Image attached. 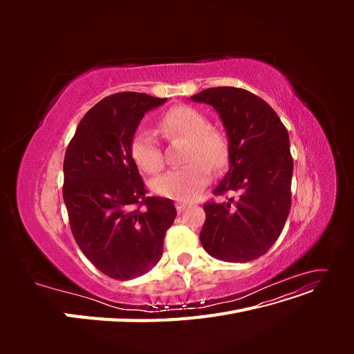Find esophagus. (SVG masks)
<instances>
[{
  "instance_id": "34e87169",
  "label": "esophagus",
  "mask_w": 354,
  "mask_h": 354,
  "mask_svg": "<svg viewBox=\"0 0 354 354\" xmlns=\"http://www.w3.org/2000/svg\"><path fill=\"white\" fill-rule=\"evenodd\" d=\"M186 207H187V203H186V202H177V203H176V208H177V211H178V212L183 211Z\"/></svg>"
}]
</instances>
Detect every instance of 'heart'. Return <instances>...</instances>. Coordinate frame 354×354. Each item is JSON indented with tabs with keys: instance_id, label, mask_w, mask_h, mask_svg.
<instances>
[{
	"instance_id": "obj_1",
	"label": "heart",
	"mask_w": 354,
	"mask_h": 354,
	"mask_svg": "<svg viewBox=\"0 0 354 354\" xmlns=\"http://www.w3.org/2000/svg\"><path fill=\"white\" fill-rule=\"evenodd\" d=\"M159 131L169 140L186 138L183 160L186 165L169 169L152 181L155 194L177 199H195L202 189H205L212 177V168L226 165L229 158V143L224 134L211 127L205 113L178 104L168 109L158 122ZM130 155L136 165L145 173L155 174L164 165V153L152 131L138 128L130 140Z\"/></svg>"
}]
</instances>
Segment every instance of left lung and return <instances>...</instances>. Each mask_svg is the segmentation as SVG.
Segmentation results:
<instances>
[{"mask_svg":"<svg viewBox=\"0 0 354 354\" xmlns=\"http://www.w3.org/2000/svg\"><path fill=\"white\" fill-rule=\"evenodd\" d=\"M192 100L211 104L229 137L230 168L214 195L238 194L203 205L201 243L223 261L259 259L279 238L291 209L294 164L286 128L269 104L243 88H207Z\"/></svg>","mask_w":354,"mask_h":354,"instance_id":"obj_1","label":"left lung"}]
</instances>
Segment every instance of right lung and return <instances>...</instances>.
Returning a JSON list of instances; mask_svg holds the SVG:
<instances>
[{"label":"right lung","instance_id":"obj_1","mask_svg":"<svg viewBox=\"0 0 354 354\" xmlns=\"http://www.w3.org/2000/svg\"><path fill=\"white\" fill-rule=\"evenodd\" d=\"M165 102L133 91L104 97L84 115L65 153L63 199L73 238L116 281L152 269L177 216L173 201L147 195L130 155L138 122Z\"/></svg>","mask_w":354,"mask_h":354}]
</instances>
